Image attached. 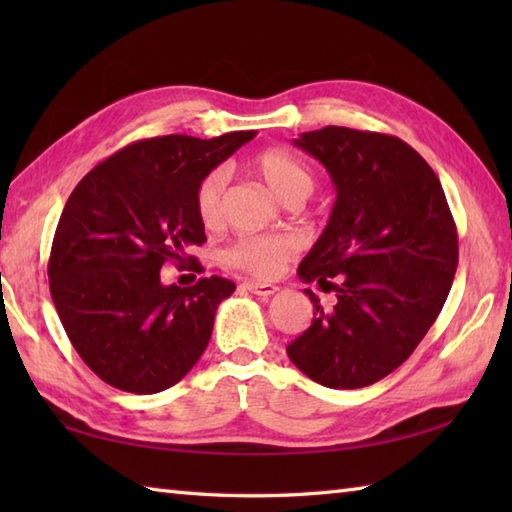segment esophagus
Instances as JSON below:
<instances>
[{
  "instance_id": "esophagus-1",
  "label": "esophagus",
  "mask_w": 512,
  "mask_h": 512,
  "mask_svg": "<svg viewBox=\"0 0 512 512\" xmlns=\"http://www.w3.org/2000/svg\"><path fill=\"white\" fill-rule=\"evenodd\" d=\"M242 286L248 292H253V295H259V297H270V295H275V292L279 290L275 284H264V281H244Z\"/></svg>"
}]
</instances>
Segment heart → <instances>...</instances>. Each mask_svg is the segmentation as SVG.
<instances>
[{
  "mask_svg": "<svg viewBox=\"0 0 512 512\" xmlns=\"http://www.w3.org/2000/svg\"><path fill=\"white\" fill-rule=\"evenodd\" d=\"M253 169L259 173L268 189L273 191L281 202L306 200L312 193L314 178L310 169L299 158L284 149H264L253 158ZM226 176L222 169H213L198 182L195 189V213L204 226H217L222 220V193ZM295 244L284 235H246L228 244L222 250L226 266L244 270L255 277H273L284 266Z\"/></svg>",
  "mask_w": 512,
  "mask_h": 512,
  "instance_id": "heart-1",
  "label": "heart"
}]
</instances>
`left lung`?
Listing matches in <instances>:
<instances>
[{"instance_id":"1","label":"left lung","mask_w":512,"mask_h":512,"mask_svg":"<svg viewBox=\"0 0 512 512\" xmlns=\"http://www.w3.org/2000/svg\"><path fill=\"white\" fill-rule=\"evenodd\" d=\"M295 145L328 169L336 202L299 264L303 284L334 292L286 352L314 383L374 385L407 361L449 297L458 228L442 184L405 140L350 127L301 134Z\"/></svg>"}]
</instances>
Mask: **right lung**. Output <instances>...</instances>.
<instances>
[{
	"mask_svg": "<svg viewBox=\"0 0 512 512\" xmlns=\"http://www.w3.org/2000/svg\"><path fill=\"white\" fill-rule=\"evenodd\" d=\"M255 138L171 134L116 151L76 184L52 239L50 295L65 334L92 372L129 394H158L189 374L209 345L215 310L233 295L224 277L180 288L165 262L202 273L206 242L198 182Z\"/></svg>",
	"mask_w": 512,
	"mask_h": 512,
	"instance_id": "1",
	"label": "right lung"
}]
</instances>
